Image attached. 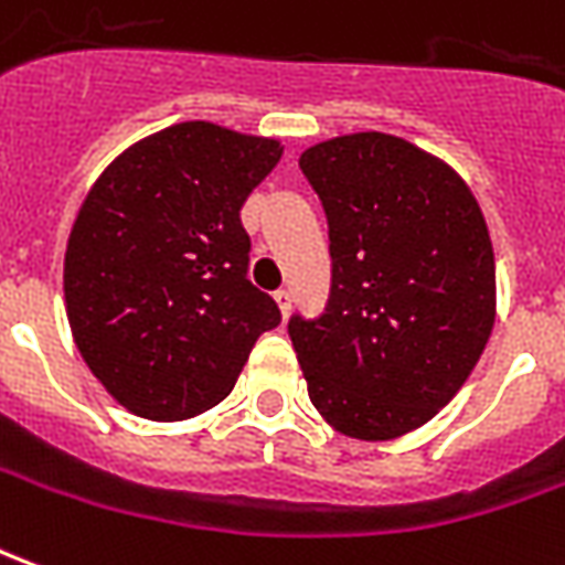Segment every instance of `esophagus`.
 <instances>
[{
    "label": "esophagus",
    "mask_w": 565,
    "mask_h": 565,
    "mask_svg": "<svg viewBox=\"0 0 565 565\" xmlns=\"http://www.w3.org/2000/svg\"><path fill=\"white\" fill-rule=\"evenodd\" d=\"M274 301H276V307H279V313L289 316V310H291V291L289 289L274 291Z\"/></svg>",
    "instance_id": "obj_1"
}]
</instances>
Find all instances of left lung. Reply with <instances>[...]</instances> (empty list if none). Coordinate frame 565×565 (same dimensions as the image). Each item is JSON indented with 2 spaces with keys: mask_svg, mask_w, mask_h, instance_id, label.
I'll use <instances>...</instances> for the list:
<instances>
[{
  "mask_svg": "<svg viewBox=\"0 0 565 565\" xmlns=\"http://www.w3.org/2000/svg\"><path fill=\"white\" fill-rule=\"evenodd\" d=\"M331 239L319 319L291 316L310 402L359 441L429 423L462 390L495 322L490 231L462 175L402 136L307 148Z\"/></svg>",
  "mask_w": 565,
  "mask_h": 565,
  "instance_id": "1",
  "label": "left lung"
}]
</instances>
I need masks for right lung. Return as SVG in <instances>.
Instances as JSON below:
<instances>
[{"instance_id":"1","label":"right lung","mask_w":565,"mask_h":565,"mask_svg":"<svg viewBox=\"0 0 565 565\" xmlns=\"http://www.w3.org/2000/svg\"><path fill=\"white\" fill-rule=\"evenodd\" d=\"M282 158L267 136L173 124L121 151L75 215L63 295L78 353L154 423L227 398L279 307L246 279L239 210Z\"/></svg>"}]
</instances>
